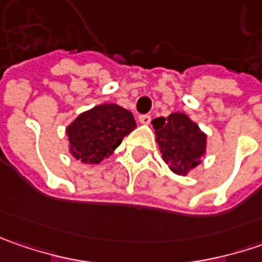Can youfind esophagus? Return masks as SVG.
<instances>
[{
	"instance_id": "1",
	"label": "esophagus",
	"mask_w": 262,
	"mask_h": 262,
	"mask_svg": "<svg viewBox=\"0 0 262 262\" xmlns=\"http://www.w3.org/2000/svg\"><path fill=\"white\" fill-rule=\"evenodd\" d=\"M140 122L143 124V125H147V124H150V121H151V116L148 115V114H146V115H141L140 118Z\"/></svg>"
}]
</instances>
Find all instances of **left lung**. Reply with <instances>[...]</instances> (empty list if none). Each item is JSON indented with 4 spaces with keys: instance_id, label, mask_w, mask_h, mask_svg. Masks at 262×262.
Returning a JSON list of instances; mask_svg holds the SVG:
<instances>
[{
    "instance_id": "obj_1",
    "label": "left lung",
    "mask_w": 262,
    "mask_h": 262,
    "mask_svg": "<svg viewBox=\"0 0 262 262\" xmlns=\"http://www.w3.org/2000/svg\"><path fill=\"white\" fill-rule=\"evenodd\" d=\"M151 124L162 157L173 173L185 176L201 163V157L206 155L207 136L189 116L175 112L167 118H156Z\"/></svg>"
}]
</instances>
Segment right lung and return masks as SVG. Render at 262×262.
<instances>
[{
	"mask_svg": "<svg viewBox=\"0 0 262 262\" xmlns=\"http://www.w3.org/2000/svg\"><path fill=\"white\" fill-rule=\"evenodd\" d=\"M137 126L129 111L115 103H103L77 116L67 126L70 153L74 159L97 165L109 157Z\"/></svg>",
	"mask_w": 262,
	"mask_h": 262,
	"instance_id": "obj_1",
	"label": "right lung"
}]
</instances>
